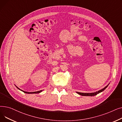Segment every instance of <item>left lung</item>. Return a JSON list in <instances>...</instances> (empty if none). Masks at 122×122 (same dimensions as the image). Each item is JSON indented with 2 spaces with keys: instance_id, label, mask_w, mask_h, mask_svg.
I'll list each match as a JSON object with an SVG mask.
<instances>
[{
  "instance_id": "obj_1",
  "label": "left lung",
  "mask_w": 122,
  "mask_h": 122,
  "mask_svg": "<svg viewBox=\"0 0 122 122\" xmlns=\"http://www.w3.org/2000/svg\"><path fill=\"white\" fill-rule=\"evenodd\" d=\"M108 85H107V86H105L104 88H103V89H101V90H100V91H98V92H92V93H81V92H76V93H78L79 94H80V95H82V96H91V97H92V96H94V95H97V94L99 93L100 92H103V91H104L105 89H106V88L108 86Z\"/></svg>"
}]
</instances>
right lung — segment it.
Masks as SVG:
<instances>
[{"instance_id":"add662e5","label":"right lung","mask_w":122,"mask_h":122,"mask_svg":"<svg viewBox=\"0 0 122 122\" xmlns=\"http://www.w3.org/2000/svg\"><path fill=\"white\" fill-rule=\"evenodd\" d=\"M16 87H17V88H18L19 89H20V90H21V91H22L23 92H24V93H29V94H30V93H40V92H41L42 91V90H41V91H40L35 92H25V91H23L21 90V89H20V88H19L17 86H16Z\"/></svg>"}]
</instances>
